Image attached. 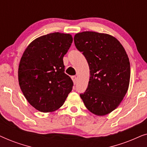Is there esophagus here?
<instances>
[{
    "label": "esophagus",
    "mask_w": 147,
    "mask_h": 147,
    "mask_svg": "<svg viewBox=\"0 0 147 147\" xmlns=\"http://www.w3.org/2000/svg\"><path fill=\"white\" fill-rule=\"evenodd\" d=\"M71 79H72V81L74 82V84H76V82H77V78H76V76H72Z\"/></svg>",
    "instance_id": "34e87169"
}]
</instances>
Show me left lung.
I'll return each mask as SVG.
<instances>
[{
	"label": "left lung",
	"mask_w": 147,
	"mask_h": 147,
	"mask_svg": "<svg viewBox=\"0 0 147 147\" xmlns=\"http://www.w3.org/2000/svg\"><path fill=\"white\" fill-rule=\"evenodd\" d=\"M74 43L90 67L87 90L80 94L92 113L104 116L120 105L130 83V61L119 41L106 33L84 31L76 34Z\"/></svg>",
	"instance_id": "left-lung-1"
}]
</instances>
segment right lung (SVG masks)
<instances>
[{
  "mask_svg": "<svg viewBox=\"0 0 147 147\" xmlns=\"http://www.w3.org/2000/svg\"><path fill=\"white\" fill-rule=\"evenodd\" d=\"M72 41L70 34L49 33L33 40L22 55L18 70L20 88L40 112L59 109L72 90L73 82L65 74L63 61Z\"/></svg>",
  "mask_w": 147,
  "mask_h": 147,
  "instance_id": "1",
  "label": "right lung"
}]
</instances>
